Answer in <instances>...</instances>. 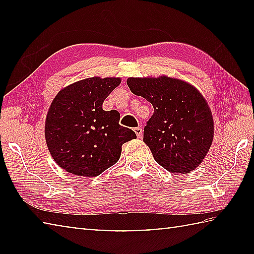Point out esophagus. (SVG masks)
Returning <instances> with one entry per match:
<instances>
[{
	"mask_svg": "<svg viewBox=\"0 0 254 254\" xmlns=\"http://www.w3.org/2000/svg\"><path fill=\"white\" fill-rule=\"evenodd\" d=\"M134 132H135V134H136L137 137L142 136V128H141V127H134Z\"/></svg>",
	"mask_w": 254,
	"mask_h": 254,
	"instance_id": "1",
	"label": "esophagus"
}]
</instances>
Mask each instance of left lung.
<instances>
[{"instance_id": "left-lung-1", "label": "left lung", "mask_w": 254, "mask_h": 254, "mask_svg": "<svg viewBox=\"0 0 254 254\" xmlns=\"http://www.w3.org/2000/svg\"><path fill=\"white\" fill-rule=\"evenodd\" d=\"M130 91L153 106L144 127L143 142L159 165L173 174H188L198 167L214 137V121L198 89L182 79L130 77Z\"/></svg>"}]
</instances>
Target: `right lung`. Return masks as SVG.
Masks as SVG:
<instances>
[{
  "mask_svg": "<svg viewBox=\"0 0 254 254\" xmlns=\"http://www.w3.org/2000/svg\"><path fill=\"white\" fill-rule=\"evenodd\" d=\"M121 83L119 77H91L63 88L49 107L45 137L51 157L67 173L95 177L117 163L122 144L136 135L120 126L118 111L103 102Z\"/></svg>",
  "mask_w": 254,
  "mask_h": 254,
  "instance_id": "add662e5",
  "label": "right lung"
}]
</instances>
